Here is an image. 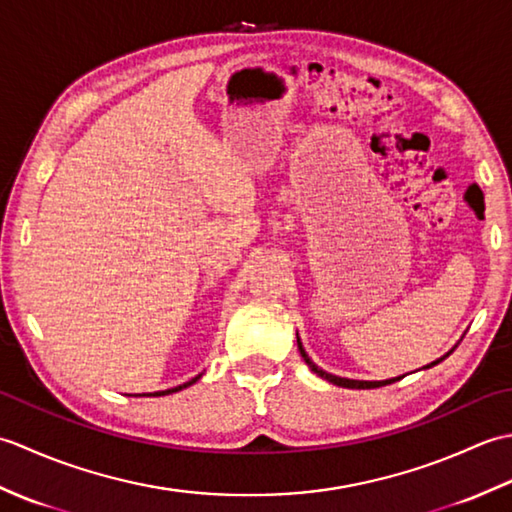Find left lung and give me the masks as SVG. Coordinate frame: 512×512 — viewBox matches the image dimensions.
I'll return each mask as SVG.
<instances>
[{
    "mask_svg": "<svg viewBox=\"0 0 512 512\" xmlns=\"http://www.w3.org/2000/svg\"><path fill=\"white\" fill-rule=\"evenodd\" d=\"M297 345H299V352H301V356H303V361H306V365L312 369L314 374L317 376H321L323 380H328V383H332V385H336V387H345V389H374V387H385V385H391V383H396V380H400L402 376H398V378H387V380H352V378H341V376H334V374H328L325 372V369H321L319 365H314V361L312 358L308 356V352L303 350V343H301V339H299V334H297ZM455 350V347H453ZM453 350H449L447 354L444 356H440L438 361H433L431 365H424L422 369H429V367H433V365H438L440 361H444V358H447Z\"/></svg>",
    "mask_w": 512,
    "mask_h": 512,
    "instance_id": "left-lung-1",
    "label": "left lung"
}]
</instances>
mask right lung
I'll return each instance as SVG.
<instances>
[{
    "mask_svg": "<svg viewBox=\"0 0 512 512\" xmlns=\"http://www.w3.org/2000/svg\"><path fill=\"white\" fill-rule=\"evenodd\" d=\"M200 378H202V374H198L195 378L187 380V383H182V385H178V387H171V389H165V391H154V394H134V396H169V394H176V391H180V389H184V387L198 383Z\"/></svg>",
    "mask_w": 512,
    "mask_h": 512,
    "instance_id": "1",
    "label": "right lung"
}]
</instances>
